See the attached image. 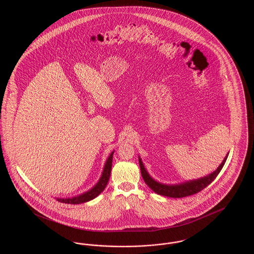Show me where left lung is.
I'll return each mask as SVG.
<instances>
[{
	"label": "left lung",
	"instance_id": "left-lung-1",
	"mask_svg": "<svg viewBox=\"0 0 254 254\" xmlns=\"http://www.w3.org/2000/svg\"><path fill=\"white\" fill-rule=\"evenodd\" d=\"M227 158L228 156H226V158L224 159V161L219 166V168L214 172L209 174L208 176L198 179V180L187 182V183H184L181 185H176V186H167V185H163V184L154 181L146 172L141 159H139V164H140L141 173H142L144 181L154 192L160 194V195L167 196V197H171V198H183V197L190 196V195L200 192L209 184H211V182L214 181V179L220 173L221 169H223V167L227 161Z\"/></svg>",
	"mask_w": 254,
	"mask_h": 254
}]
</instances>
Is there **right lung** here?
I'll list each match as a JSON object with an SVG mask.
<instances>
[{
	"instance_id": "1",
	"label": "right lung",
	"mask_w": 254,
	"mask_h": 254,
	"mask_svg": "<svg viewBox=\"0 0 254 254\" xmlns=\"http://www.w3.org/2000/svg\"><path fill=\"white\" fill-rule=\"evenodd\" d=\"M112 156H113V152H111V154L109 155V159L106 163V166L104 168V171L102 174L101 179L97 183L96 186L90 190L89 191L85 192V193L72 197V198H67V199H57L61 203H64V204H71V205H76V204H82L88 202L92 199H94L99 194L101 193L106 186L108 185L109 182V176H110V172H111V166H112Z\"/></svg>"
}]
</instances>
